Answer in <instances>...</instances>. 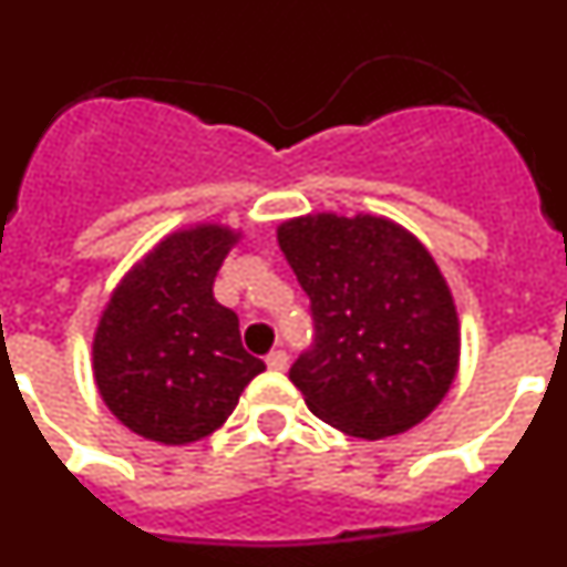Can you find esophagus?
<instances>
[{"mask_svg": "<svg viewBox=\"0 0 567 567\" xmlns=\"http://www.w3.org/2000/svg\"><path fill=\"white\" fill-rule=\"evenodd\" d=\"M267 365H269V369H272V372H284V369H287V365H289L287 352H280V349H278V352H272L267 358Z\"/></svg>", "mask_w": 567, "mask_h": 567, "instance_id": "1", "label": "esophagus"}]
</instances>
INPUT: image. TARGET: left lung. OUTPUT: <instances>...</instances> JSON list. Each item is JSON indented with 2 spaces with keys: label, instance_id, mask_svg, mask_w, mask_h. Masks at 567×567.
Listing matches in <instances>:
<instances>
[{
  "label": "left lung",
  "instance_id": "obj_1",
  "mask_svg": "<svg viewBox=\"0 0 567 567\" xmlns=\"http://www.w3.org/2000/svg\"><path fill=\"white\" fill-rule=\"evenodd\" d=\"M278 247L312 300L315 346L289 369L309 412L358 440L423 423L460 369V318L437 260L392 218L309 213Z\"/></svg>",
  "mask_w": 567,
  "mask_h": 567
}]
</instances>
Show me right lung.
<instances>
[{"label": "right lung", "instance_id": "obj_1", "mask_svg": "<svg viewBox=\"0 0 567 567\" xmlns=\"http://www.w3.org/2000/svg\"><path fill=\"white\" fill-rule=\"evenodd\" d=\"M240 229L189 224L164 235L110 292L93 332V380L130 432L189 445L218 432L267 365L244 352L238 315L213 280Z\"/></svg>", "mask_w": 567, "mask_h": 567}]
</instances>
